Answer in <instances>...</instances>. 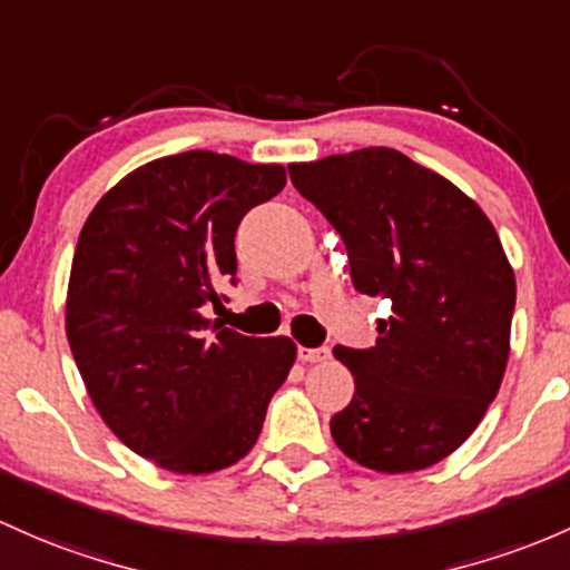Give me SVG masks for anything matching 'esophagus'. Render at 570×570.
Returning a JSON list of instances; mask_svg holds the SVG:
<instances>
[{
  "label": "esophagus",
  "mask_w": 570,
  "mask_h": 570,
  "mask_svg": "<svg viewBox=\"0 0 570 570\" xmlns=\"http://www.w3.org/2000/svg\"><path fill=\"white\" fill-rule=\"evenodd\" d=\"M297 356L303 362H324L330 356V348L322 346V348H308V346H299L297 348Z\"/></svg>",
  "instance_id": "esophagus-1"
}]
</instances>
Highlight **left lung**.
I'll list each match as a JSON object with an SVG mask.
<instances>
[{
  "label": "left lung",
  "mask_w": 570,
  "mask_h": 570,
  "mask_svg": "<svg viewBox=\"0 0 570 570\" xmlns=\"http://www.w3.org/2000/svg\"><path fill=\"white\" fill-rule=\"evenodd\" d=\"M295 189L343 237L354 289L386 297L376 346H335L354 397L330 419L346 458L379 473L435 465L495 400L517 284L484 210L395 148L289 165Z\"/></svg>",
  "instance_id": "8db88e82"
}]
</instances>
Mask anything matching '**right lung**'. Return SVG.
I'll use <instances>...</instances> for the list:
<instances>
[{"label":"right lung","instance_id":"obj_1","mask_svg":"<svg viewBox=\"0 0 570 570\" xmlns=\"http://www.w3.org/2000/svg\"><path fill=\"white\" fill-rule=\"evenodd\" d=\"M281 165L186 151L118 180L86 218L67 289V341L99 416L173 473L246 458L292 365L289 337L205 318L235 284V233L284 189ZM227 299V297H224Z\"/></svg>","mask_w":570,"mask_h":570}]
</instances>
